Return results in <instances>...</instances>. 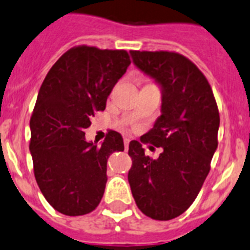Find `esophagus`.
Instances as JSON below:
<instances>
[{
  "instance_id": "1",
  "label": "esophagus",
  "mask_w": 250,
  "mask_h": 250,
  "mask_svg": "<svg viewBox=\"0 0 250 250\" xmlns=\"http://www.w3.org/2000/svg\"><path fill=\"white\" fill-rule=\"evenodd\" d=\"M123 142H125V149H128V146H129V142H130V139H129V138H125V139H123Z\"/></svg>"
}]
</instances>
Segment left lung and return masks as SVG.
Masks as SVG:
<instances>
[{
  "label": "left lung",
  "instance_id": "left-lung-1",
  "mask_svg": "<svg viewBox=\"0 0 250 250\" xmlns=\"http://www.w3.org/2000/svg\"><path fill=\"white\" fill-rule=\"evenodd\" d=\"M129 53L162 90V114L141 142L162 146L163 153L150 159L138 141L130 142L128 181L146 216L169 221L191 206L208 175L220 113L208 81L188 58L171 51Z\"/></svg>",
  "mask_w": 250,
  "mask_h": 250
}]
</instances>
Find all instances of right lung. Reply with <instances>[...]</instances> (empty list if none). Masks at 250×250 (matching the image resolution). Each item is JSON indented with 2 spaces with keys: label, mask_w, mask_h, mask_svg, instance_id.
I'll return each instance as SVG.
<instances>
[{
  "label": "right lung",
  "mask_w": 250,
  "mask_h": 250,
  "mask_svg": "<svg viewBox=\"0 0 250 250\" xmlns=\"http://www.w3.org/2000/svg\"><path fill=\"white\" fill-rule=\"evenodd\" d=\"M125 50L76 46L46 74L30 118L34 176L46 201L66 216L99 206L107 183V159L123 151L120 133L108 132L101 146L85 138L91 117L129 66Z\"/></svg>",
  "instance_id": "add662e5"
}]
</instances>
